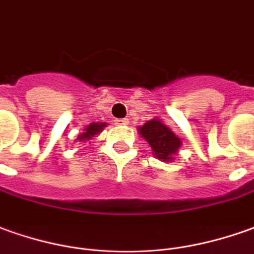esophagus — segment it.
I'll list each match as a JSON object with an SVG mask.
<instances>
[{
  "label": "esophagus",
  "instance_id": "esophagus-1",
  "mask_svg": "<svg viewBox=\"0 0 254 254\" xmlns=\"http://www.w3.org/2000/svg\"><path fill=\"white\" fill-rule=\"evenodd\" d=\"M115 124L116 126H126V124H128V119H115Z\"/></svg>",
  "mask_w": 254,
  "mask_h": 254
}]
</instances>
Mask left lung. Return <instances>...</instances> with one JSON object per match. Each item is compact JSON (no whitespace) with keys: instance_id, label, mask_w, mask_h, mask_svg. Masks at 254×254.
Listing matches in <instances>:
<instances>
[{"instance_id":"obj_1","label":"left lung","mask_w":254,"mask_h":254,"mask_svg":"<svg viewBox=\"0 0 254 254\" xmlns=\"http://www.w3.org/2000/svg\"><path fill=\"white\" fill-rule=\"evenodd\" d=\"M139 132L149 142L153 155L160 160H171L181 145L180 138L176 137V134L157 119L146 122L139 128Z\"/></svg>"}]
</instances>
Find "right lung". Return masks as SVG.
Segmentation results:
<instances>
[{
  "mask_svg": "<svg viewBox=\"0 0 254 254\" xmlns=\"http://www.w3.org/2000/svg\"><path fill=\"white\" fill-rule=\"evenodd\" d=\"M106 126L105 123H92L90 124L87 128H85V131H84L81 135H78L77 137V141L78 142H83V141H85V139H90V138H92L95 134H98V132H101V131L104 130V127Z\"/></svg>",
  "mask_w": 254,
  "mask_h": 254,
  "instance_id": "obj_1",
  "label": "right lung"
}]
</instances>
